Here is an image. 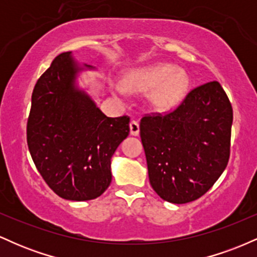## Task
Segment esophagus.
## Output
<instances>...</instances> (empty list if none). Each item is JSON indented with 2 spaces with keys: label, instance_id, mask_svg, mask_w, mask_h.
I'll list each match as a JSON object with an SVG mask.
<instances>
[{
  "label": "esophagus",
  "instance_id": "esophagus-1",
  "mask_svg": "<svg viewBox=\"0 0 257 257\" xmlns=\"http://www.w3.org/2000/svg\"><path fill=\"white\" fill-rule=\"evenodd\" d=\"M129 128H131V134L134 135V137H137V135H139V133H140V126H139V123L137 120H132L129 123Z\"/></svg>",
  "mask_w": 257,
  "mask_h": 257
}]
</instances>
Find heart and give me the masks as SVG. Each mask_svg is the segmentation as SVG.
Masks as SVG:
<instances>
[{"instance_id": "heart-1", "label": "heart", "mask_w": 257, "mask_h": 257, "mask_svg": "<svg viewBox=\"0 0 257 257\" xmlns=\"http://www.w3.org/2000/svg\"><path fill=\"white\" fill-rule=\"evenodd\" d=\"M123 85L134 93L150 91L149 100L156 110L167 111L179 105L190 89V77L173 64L158 63L133 70Z\"/></svg>"}]
</instances>
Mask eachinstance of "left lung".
<instances>
[{
	"label": "left lung",
	"mask_w": 257,
	"mask_h": 257,
	"mask_svg": "<svg viewBox=\"0 0 257 257\" xmlns=\"http://www.w3.org/2000/svg\"><path fill=\"white\" fill-rule=\"evenodd\" d=\"M232 120L216 81L194 88L169 113L141 118L150 184L162 199L185 204L211 188L228 163Z\"/></svg>",
	"instance_id": "8db88e82"
}]
</instances>
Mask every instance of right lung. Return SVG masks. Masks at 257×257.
<instances>
[{
	"label": "right lung",
	"instance_id": "add662e5",
	"mask_svg": "<svg viewBox=\"0 0 257 257\" xmlns=\"http://www.w3.org/2000/svg\"><path fill=\"white\" fill-rule=\"evenodd\" d=\"M93 69L59 54L38 78L26 138L35 166L61 198L90 200L111 184V157L129 135V117H107L76 85L79 71Z\"/></svg>",
	"mask_w": 257,
	"mask_h": 257
}]
</instances>
